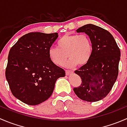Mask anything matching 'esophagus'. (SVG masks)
Wrapping results in <instances>:
<instances>
[{
  "label": "esophagus",
  "mask_w": 127,
  "mask_h": 127,
  "mask_svg": "<svg viewBox=\"0 0 127 127\" xmlns=\"http://www.w3.org/2000/svg\"><path fill=\"white\" fill-rule=\"evenodd\" d=\"M65 72H66V74L67 75H70L71 74H72L73 72L72 71H69V70H65Z\"/></svg>",
  "instance_id": "34e87169"
}]
</instances>
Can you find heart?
Here are the masks:
<instances>
[{
  "mask_svg": "<svg viewBox=\"0 0 127 127\" xmlns=\"http://www.w3.org/2000/svg\"><path fill=\"white\" fill-rule=\"evenodd\" d=\"M57 47L48 50L50 59L57 66L63 65L67 56L70 60L67 65L69 67L85 64L93 50L90 38L85 34L64 35L58 41Z\"/></svg>",
  "mask_w": 127,
  "mask_h": 127,
  "instance_id": "heart-1",
  "label": "heart"
}]
</instances>
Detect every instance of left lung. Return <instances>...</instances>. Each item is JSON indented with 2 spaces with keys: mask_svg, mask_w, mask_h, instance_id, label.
Masks as SVG:
<instances>
[{
  "mask_svg": "<svg viewBox=\"0 0 127 127\" xmlns=\"http://www.w3.org/2000/svg\"><path fill=\"white\" fill-rule=\"evenodd\" d=\"M77 32L90 37L93 50L88 62L75 71L82 80L81 84L73 90L82 100L98 101L108 95L117 80L120 48L109 32L94 24L83 26Z\"/></svg>",
  "mask_w": 127,
  "mask_h": 127,
  "instance_id": "1",
  "label": "left lung"
}]
</instances>
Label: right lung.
<instances>
[{"instance_id":"add662e5","label":"right lung","mask_w":127,"mask_h":127,"mask_svg":"<svg viewBox=\"0 0 127 127\" xmlns=\"http://www.w3.org/2000/svg\"><path fill=\"white\" fill-rule=\"evenodd\" d=\"M57 32H32L23 35L10 48L5 77L14 96L28 105H37L52 95L63 69L52 62L48 50Z\"/></svg>"}]
</instances>
